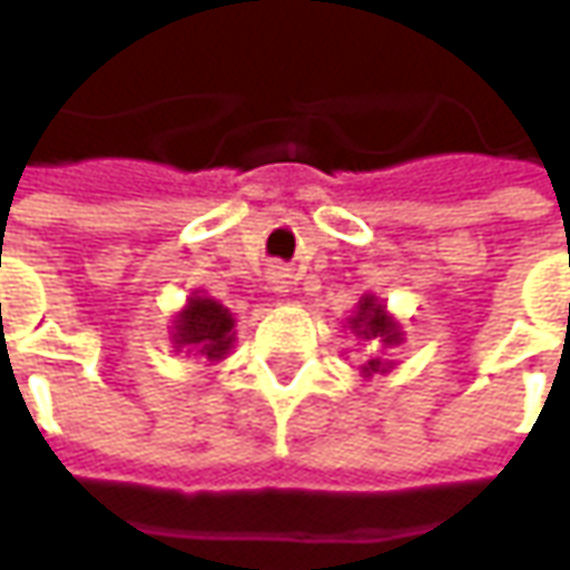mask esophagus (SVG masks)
Listing matches in <instances>:
<instances>
[{
    "instance_id": "34e87169",
    "label": "esophagus",
    "mask_w": 570,
    "mask_h": 570,
    "mask_svg": "<svg viewBox=\"0 0 570 570\" xmlns=\"http://www.w3.org/2000/svg\"><path fill=\"white\" fill-rule=\"evenodd\" d=\"M265 281H268L272 293H277V296L289 293V268H286V265H281V262L268 265V272H265Z\"/></svg>"
}]
</instances>
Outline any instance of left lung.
Listing matches in <instances>:
<instances>
[{
	"mask_svg": "<svg viewBox=\"0 0 570 570\" xmlns=\"http://www.w3.org/2000/svg\"><path fill=\"white\" fill-rule=\"evenodd\" d=\"M345 323L360 342H372L370 360L360 366V375L366 382L375 379V375H387V372L394 370L396 363L387 357V351L403 342V323L396 321L394 314L387 311L382 298L375 296V293H363L357 308L351 311V317Z\"/></svg>",
	"mask_w": 570,
	"mask_h": 570,
	"instance_id": "8db88e82",
	"label": "left lung"
}]
</instances>
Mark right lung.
I'll return each instance as SVG.
<instances>
[{"label": "right lung", "mask_w": 570, "mask_h": 570, "mask_svg": "<svg viewBox=\"0 0 570 570\" xmlns=\"http://www.w3.org/2000/svg\"><path fill=\"white\" fill-rule=\"evenodd\" d=\"M235 338L232 311L219 305L216 298L204 296L200 289L186 298V305L176 311L174 323H170V345L176 354L186 351V354L210 360V363L228 357L235 347Z\"/></svg>", "instance_id": "right-lung-1"}]
</instances>
